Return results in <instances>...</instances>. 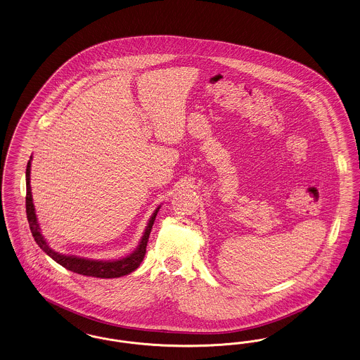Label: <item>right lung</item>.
I'll use <instances>...</instances> for the list:
<instances>
[{
	"label": "right lung",
	"mask_w": 360,
	"mask_h": 360,
	"mask_svg": "<svg viewBox=\"0 0 360 360\" xmlns=\"http://www.w3.org/2000/svg\"><path fill=\"white\" fill-rule=\"evenodd\" d=\"M25 177H27L25 207H27V218H28L32 235H33L36 243L40 246V249L44 251L47 255H49L53 261H56L59 265L65 267L67 270H71L74 273H78L82 276H87V277H96V278L122 277V276H126V274L134 271L140 266L143 257H145V252H146L148 239H149L153 223L156 219L158 208L149 220L137 250L131 252L130 255H127L125 258H122V259H118V261H93V259H86V258H78V257H74V255H63V254H59V252L49 249L46 239L43 238V235L40 233L39 224H37V218H36V214H34L33 202H32L31 181H30L31 180L30 179L31 177V160L28 161V165H27Z\"/></svg>",
	"instance_id": "add662e5"
}]
</instances>
